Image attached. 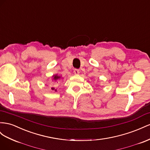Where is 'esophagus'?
Returning <instances> with one entry per match:
<instances>
[{
    "instance_id": "esophagus-1",
    "label": "esophagus",
    "mask_w": 150,
    "mask_h": 150,
    "mask_svg": "<svg viewBox=\"0 0 150 150\" xmlns=\"http://www.w3.org/2000/svg\"><path fill=\"white\" fill-rule=\"evenodd\" d=\"M74 74H76V75H78V74H79V69H74Z\"/></svg>"
}]
</instances>
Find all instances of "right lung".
<instances>
[{"mask_svg":"<svg viewBox=\"0 0 150 150\" xmlns=\"http://www.w3.org/2000/svg\"><path fill=\"white\" fill-rule=\"evenodd\" d=\"M60 78H61V76H58V74H55V75H53L52 76V81L53 82H54V83H55L57 81L58 79H60ZM54 84H53V85H54ZM53 85H52V87L51 88V89L53 91H57V90L56 89H55V87L54 86H53Z\"/></svg>","mask_w":150,"mask_h":150,"instance_id":"obj_1","label":"right lung"}]
</instances>
